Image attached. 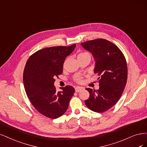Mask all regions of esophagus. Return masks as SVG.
Here are the masks:
<instances>
[{"mask_svg":"<svg viewBox=\"0 0 147 147\" xmlns=\"http://www.w3.org/2000/svg\"><path fill=\"white\" fill-rule=\"evenodd\" d=\"M84 89L83 87H80V86H77V87H76L75 88V91L76 92H77V93H79L80 91H82Z\"/></svg>","mask_w":147,"mask_h":147,"instance_id":"esophagus-1","label":"esophagus"}]
</instances>
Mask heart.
<instances>
[{
  "mask_svg": "<svg viewBox=\"0 0 147 147\" xmlns=\"http://www.w3.org/2000/svg\"><path fill=\"white\" fill-rule=\"evenodd\" d=\"M86 56H88V57H90V54L88 53H86V52H83V53H80L78 54V58H80V57H86ZM76 81L80 83L82 82V79H81L80 78H79L76 79Z\"/></svg>",
  "mask_w": 147,
  "mask_h": 147,
  "instance_id": "obj_1",
  "label": "heart"
}]
</instances>
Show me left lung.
<instances>
[{"instance_id":"left-lung-1","label":"left lung","mask_w":147,"mask_h":147,"mask_svg":"<svg viewBox=\"0 0 147 147\" xmlns=\"http://www.w3.org/2000/svg\"><path fill=\"white\" fill-rule=\"evenodd\" d=\"M95 60L94 73L99 76V90L86 88L90 93L85 100L89 109L103 113L110 109L121 97L127 80V65L123 53L116 45L104 39L81 43Z\"/></svg>"}]
</instances>
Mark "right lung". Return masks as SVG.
Returning <instances> with one entry per match:
<instances>
[{
    "instance_id": "obj_1",
    "label": "right lung",
    "mask_w": 147,
    "mask_h": 147,
    "mask_svg": "<svg viewBox=\"0 0 147 147\" xmlns=\"http://www.w3.org/2000/svg\"><path fill=\"white\" fill-rule=\"evenodd\" d=\"M76 45L42 49L32 54L26 63L23 81L26 95L36 109L47 117L62 116L75 92L70 85L57 91L54 83V78L62 73L65 58Z\"/></svg>"
}]
</instances>
